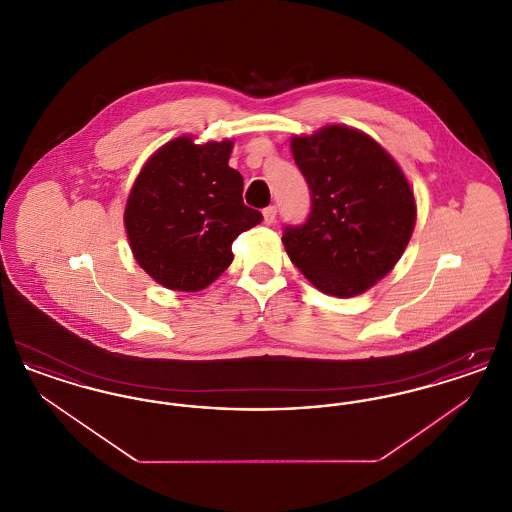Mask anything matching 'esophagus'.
Here are the masks:
<instances>
[{"mask_svg": "<svg viewBox=\"0 0 512 512\" xmlns=\"http://www.w3.org/2000/svg\"><path fill=\"white\" fill-rule=\"evenodd\" d=\"M263 217H265V224H272L276 220V207L268 205L267 209H263Z\"/></svg>", "mask_w": 512, "mask_h": 512, "instance_id": "esophagus-1", "label": "esophagus"}]
</instances>
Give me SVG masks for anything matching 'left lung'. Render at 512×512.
I'll return each instance as SVG.
<instances>
[{
    "mask_svg": "<svg viewBox=\"0 0 512 512\" xmlns=\"http://www.w3.org/2000/svg\"><path fill=\"white\" fill-rule=\"evenodd\" d=\"M292 149L311 190L309 217L282 234L293 265L320 292H366L413 234L416 207L405 174L372 138L338 124L295 136Z\"/></svg>",
    "mask_w": 512,
    "mask_h": 512,
    "instance_id": "8db88e82",
    "label": "left lung"
}]
</instances>
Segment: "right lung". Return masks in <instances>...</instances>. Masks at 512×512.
Instances as JSON below:
<instances>
[{"mask_svg": "<svg viewBox=\"0 0 512 512\" xmlns=\"http://www.w3.org/2000/svg\"><path fill=\"white\" fill-rule=\"evenodd\" d=\"M232 142L195 146L182 136L138 174L124 211L132 253L169 290L197 292L230 267L232 242L263 215L242 199L244 178L228 167Z\"/></svg>", "mask_w": 512, "mask_h": 512, "instance_id": "1", "label": "right lung"}]
</instances>
